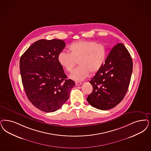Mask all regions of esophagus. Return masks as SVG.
<instances>
[{
  "label": "esophagus",
  "instance_id": "obj_1",
  "mask_svg": "<svg viewBox=\"0 0 151 151\" xmlns=\"http://www.w3.org/2000/svg\"><path fill=\"white\" fill-rule=\"evenodd\" d=\"M81 84H82V83H81V82H76L75 83L76 86H79V85H81Z\"/></svg>",
  "mask_w": 151,
  "mask_h": 151
}]
</instances>
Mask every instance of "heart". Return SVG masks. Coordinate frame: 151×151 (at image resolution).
I'll return each instance as SVG.
<instances>
[{"label":"heart","mask_w":151,"mask_h":151,"mask_svg":"<svg viewBox=\"0 0 151 151\" xmlns=\"http://www.w3.org/2000/svg\"><path fill=\"white\" fill-rule=\"evenodd\" d=\"M69 53L60 52L58 61L68 72H71L78 63V68L73 71L70 78L79 81L89 75L98 73L103 66L107 57V48L102 43L93 41H80L73 43L69 47Z\"/></svg>","instance_id":"heart-1"}]
</instances>
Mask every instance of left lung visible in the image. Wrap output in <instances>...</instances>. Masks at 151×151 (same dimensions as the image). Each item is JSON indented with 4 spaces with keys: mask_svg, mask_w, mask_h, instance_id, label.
<instances>
[{
    "mask_svg": "<svg viewBox=\"0 0 151 151\" xmlns=\"http://www.w3.org/2000/svg\"><path fill=\"white\" fill-rule=\"evenodd\" d=\"M133 70L130 53L123 43L113 47L103 66L90 83L93 90L87 100L94 108L110 109L123 100L127 92Z\"/></svg>",
    "mask_w": 151,
    "mask_h": 151,
    "instance_id": "1",
    "label": "left lung"
}]
</instances>
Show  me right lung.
<instances>
[{"label": "right lung", "mask_w": 151, "mask_h": 151, "mask_svg": "<svg viewBox=\"0 0 151 151\" xmlns=\"http://www.w3.org/2000/svg\"><path fill=\"white\" fill-rule=\"evenodd\" d=\"M61 40H40L22 55V81L27 96L35 106L45 112L59 109L68 99L75 82L67 79L58 55L65 47Z\"/></svg>", "instance_id": "right-lung-1"}]
</instances>
